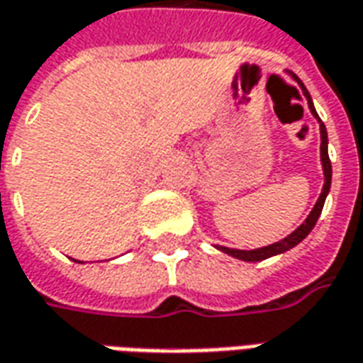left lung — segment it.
I'll return each instance as SVG.
<instances>
[{"instance_id":"1","label":"left lung","mask_w":363,"mask_h":363,"mask_svg":"<svg viewBox=\"0 0 363 363\" xmlns=\"http://www.w3.org/2000/svg\"><path fill=\"white\" fill-rule=\"evenodd\" d=\"M295 78L298 86L303 88V94L306 96V102H308V110L313 113L314 118L318 120V125H320V163H323V173H324V184H323V192H320V196L316 200V204L311 210V214L306 216V220L303 224L296 228L295 232H291L287 238H283L281 242L271 243V245H265V247H257V250H232V247H224V245H216L220 252L228 253V255H232L235 259H242V261H263L267 259V257H273V255H279V253H285L289 252L291 247H295L298 243L305 240L306 235L311 234V230L316 224V220L320 218V212H323L324 206V200L328 196V192H330V182H332V164L330 159H328V133H326V128H324V123L318 118V113L314 110V104L311 100V96L306 92L305 84L296 78L295 74H291Z\"/></svg>"}]
</instances>
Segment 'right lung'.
Wrapping results in <instances>:
<instances>
[{"label":"right lung","instance_id":"1","mask_svg":"<svg viewBox=\"0 0 363 363\" xmlns=\"http://www.w3.org/2000/svg\"><path fill=\"white\" fill-rule=\"evenodd\" d=\"M76 261V259H74ZM76 263H82V261H76Z\"/></svg>","mask_w":363,"mask_h":363}]
</instances>
